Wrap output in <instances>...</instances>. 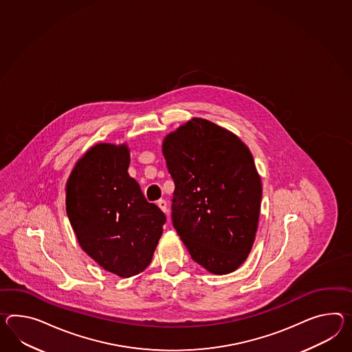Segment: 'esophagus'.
I'll return each instance as SVG.
<instances>
[{"instance_id": "1", "label": "esophagus", "mask_w": 352, "mask_h": 352, "mask_svg": "<svg viewBox=\"0 0 352 352\" xmlns=\"http://www.w3.org/2000/svg\"><path fill=\"white\" fill-rule=\"evenodd\" d=\"M157 206L160 207V210L163 211L164 214L168 212V204H166L165 199H159L157 201Z\"/></svg>"}]
</instances>
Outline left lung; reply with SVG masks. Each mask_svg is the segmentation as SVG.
<instances>
[{
  "mask_svg": "<svg viewBox=\"0 0 352 352\" xmlns=\"http://www.w3.org/2000/svg\"><path fill=\"white\" fill-rule=\"evenodd\" d=\"M175 189L173 225L189 254L214 274L248 257L257 232L262 183L247 145L230 131L192 118L164 138Z\"/></svg>",
  "mask_w": 352,
  "mask_h": 352,
  "instance_id": "8db88e82",
  "label": "left lung"
}]
</instances>
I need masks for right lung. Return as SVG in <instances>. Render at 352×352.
<instances>
[{"mask_svg":"<svg viewBox=\"0 0 352 352\" xmlns=\"http://www.w3.org/2000/svg\"><path fill=\"white\" fill-rule=\"evenodd\" d=\"M129 166L126 144H98L78 159L66 184V212L80 247L123 278L150 265L166 220Z\"/></svg>","mask_w":352,"mask_h":352,"instance_id":"add662e5","label":"right lung"}]
</instances>
